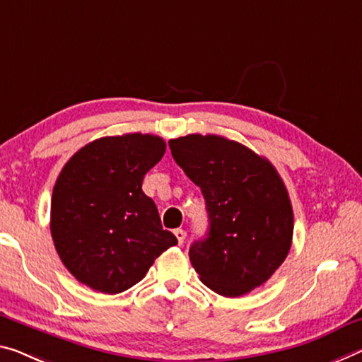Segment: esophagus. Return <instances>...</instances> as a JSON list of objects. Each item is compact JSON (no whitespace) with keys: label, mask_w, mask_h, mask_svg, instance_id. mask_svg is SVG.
<instances>
[{"label":"esophagus","mask_w":362,"mask_h":362,"mask_svg":"<svg viewBox=\"0 0 362 362\" xmlns=\"http://www.w3.org/2000/svg\"><path fill=\"white\" fill-rule=\"evenodd\" d=\"M173 233H175V236L177 239V243H180V244L185 243V239H186V231L185 230H181V228H176Z\"/></svg>","instance_id":"esophagus-1"}]
</instances>
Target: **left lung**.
Masks as SVG:
<instances>
[{
    "label": "left lung",
    "instance_id": "obj_1",
    "mask_svg": "<svg viewBox=\"0 0 362 362\" xmlns=\"http://www.w3.org/2000/svg\"><path fill=\"white\" fill-rule=\"evenodd\" d=\"M168 144L207 205L209 235L189 249L200 281L226 298L252 291L290 252L294 220L285 182L269 160L230 139L189 134Z\"/></svg>",
    "mask_w": 362,
    "mask_h": 362
}]
</instances>
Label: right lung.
<instances>
[{"mask_svg": "<svg viewBox=\"0 0 362 362\" xmlns=\"http://www.w3.org/2000/svg\"><path fill=\"white\" fill-rule=\"evenodd\" d=\"M166 144L152 134L97 139L72 155L53 187L49 230L61 262L92 290L118 294L134 286L166 249L157 205L142 191Z\"/></svg>", "mask_w": 362, "mask_h": 362, "instance_id": "right-lung-1", "label": "right lung"}]
</instances>
